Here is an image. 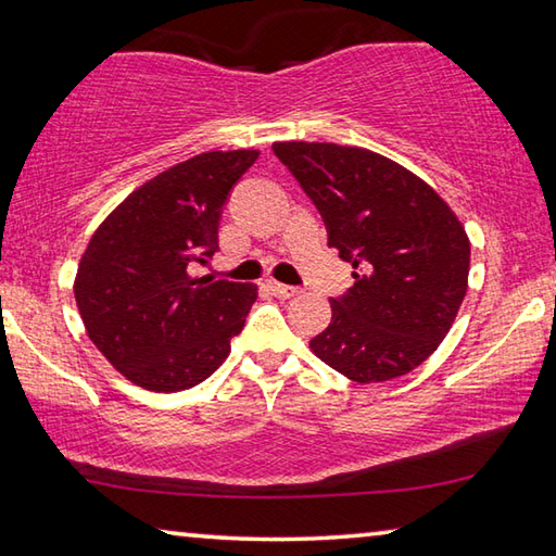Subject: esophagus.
<instances>
[{
    "label": "esophagus",
    "mask_w": 556,
    "mask_h": 556,
    "mask_svg": "<svg viewBox=\"0 0 556 556\" xmlns=\"http://www.w3.org/2000/svg\"><path fill=\"white\" fill-rule=\"evenodd\" d=\"M269 291L275 296H279V299H291V296H296L299 294V289L296 287H289V285H281V281H269Z\"/></svg>",
    "instance_id": "obj_1"
}]
</instances>
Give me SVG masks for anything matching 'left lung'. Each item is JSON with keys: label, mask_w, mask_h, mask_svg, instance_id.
Listing matches in <instances>:
<instances>
[{"label": "left lung", "mask_w": 556, "mask_h": 556, "mask_svg": "<svg viewBox=\"0 0 556 556\" xmlns=\"http://www.w3.org/2000/svg\"><path fill=\"white\" fill-rule=\"evenodd\" d=\"M275 154L321 213L355 285L331 299L312 351L348 380L407 375L444 341L468 289L470 242L446 201L392 159L328 142H277Z\"/></svg>", "instance_id": "8db88e82"}]
</instances>
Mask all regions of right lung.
<instances>
[{
  "instance_id": "1",
  "label": "right lung",
  "mask_w": 556,
  "mask_h": 556,
  "mask_svg": "<svg viewBox=\"0 0 556 556\" xmlns=\"http://www.w3.org/2000/svg\"><path fill=\"white\" fill-rule=\"evenodd\" d=\"M257 156L205 152L166 168L92 232L75 304L90 341L139 388L188 390L230 355L257 287L195 271L218 250L223 205Z\"/></svg>"
}]
</instances>
